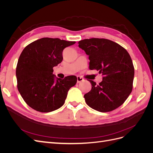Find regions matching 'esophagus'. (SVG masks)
I'll return each instance as SVG.
<instances>
[{
    "label": "esophagus",
    "mask_w": 153,
    "mask_h": 153,
    "mask_svg": "<svg viewBox=\"0 0 153 153\" xmlns=\"http://www.w3.org/2000/svg\"><path fill=\"white\" fill-rule=\"evenodd\" d=\"M84 80V79L83 78H82V77H80V76H77V82L78 83H80V82H83Z\"/></svg>",
    "instance_id": "1"
}]
</instances>
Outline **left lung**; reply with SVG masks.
Segmentation results:
<instances>
[{"label":"left lung","instance_id":"8db88e82","mask_svg":"<svg viewBox=\"0 0 153 153\" xmlns=\"http://www.w3.org/2000/svg\"><path fill=\"white\" fill-rule=\"evenodd\" d=\"M78 47L89 55V69L103 76L98 85L88 80L92 89L84 95L86 103L101 112L116 109L132 91L135 69L130 55L121 45L103 38L81 40Z\"/></svg>","mask_w":153,"mask_h":153}]
</instances>
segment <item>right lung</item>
Listing matches in <instances>:
<instances>
[{"label":"right lung","mask_w":153,"mask_h":153,"mask_svg":"<svg viewBox=\"0 0 153 153\" xmlns=\"http://www.w3.org/2000/svg\"><path fill=\"white\" fill-rule=\"evenodd\" d=\"M59 38H43L28 45L18 59L16 76L18 90L30 107L50 112L64 105L69 89L76 84L75 75L64 79L53 74L63 59V50L75 44Z\"/></svg>","instance_id":"right-lung-1"}]
</instances>
